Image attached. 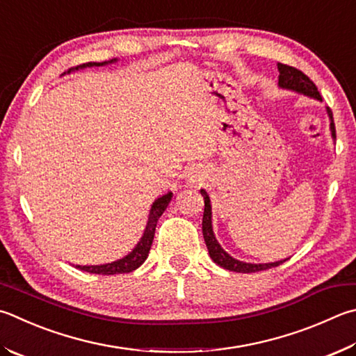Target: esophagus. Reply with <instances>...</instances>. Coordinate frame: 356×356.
I'll return each instance as SVG.
<instances>
[{
  "instance_id": "1",
  "label": "esophagus",
  "mask_w": 356,
  "mask_h": 356,
  "mask_svg": "<svg viewBox=\"0 0 356 356\" xmlns=\"http://www.w3.org/2000/svg\"><path fill=\"white\" fill-rule=\"evenodd\" d=\"M205 177H207L205 171H202V170H199V168H196V170L191 172L190 180H191L193 184H202L204 180H205Z\"/></svg>"
}]
</instances>
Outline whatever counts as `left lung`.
Instances as JSON below:
<instances>
[{
	"label": "left lung",
	"instance_id": "obj_1",
	"mask_svg": "<svg viewBox=\"0 0 356 356\" xmlns=\"http://www.w3.org/2000/svg\"><path fill=\"white\" fill-rule=\"evenodd\" d=\"M277 68H279V87L283 90H291V92L305 95L308 98H313L316 101H321L322 98L316 88L314 83L309 81V77L302 73L300 70H297L294 67L289 65H283V63H277ZM327 115L330 118V132H332V138L336 140V131H334V122H333V113L330 108L327 107ZM200 195L204 196V218H202V234H204V240L207 244V249H209V254L211 257V260L215 261L218 266H221L227 270H234V273H243V274H249V273H258V270H264L269 268H275L282 264L285 260H279V261H270V263H245L240 261L229 255L225 252L221 244L218 243L215 232H213V224H211V202L210 197L207 195L205 190H200Z\"/></svg>",
	"mask_w": 356,
	"mask_h": 356
}]
</instances>
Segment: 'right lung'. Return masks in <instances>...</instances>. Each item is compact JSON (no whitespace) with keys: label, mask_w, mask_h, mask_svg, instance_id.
<instances>
[{"label":"right lung","mask_w":356,"mask_h":356,"mask_svg":"<svg viewBox=\"0 0 356 356\" xmlns=\"http://www.w3.org/2000/svg\"><path fill=\"white\" fill-rule=\"evenodd\" d=\"M116 59L112 60H106V62H88L83 63V65H79L76 68H71L68 73H71L73 70H82V68H90V67H104L108 65V63H115ZM172 197V191H168L165 195H161L154 200L149 210V216H147V222H146V229L143 232V236L140 238V241L137 245L129 252L127 255H124L120 260H115L112 263H106V264H90V266H81V264H76L77 269L86 270V273L90 274H102V275H113V274H127L132 273L137 268H140L141 264L145 263V260L149 255V249L154 241V234H156V227H157V221L159 218L163 215V211L166 210L168 204L171 202Z\"/></svg>","instance_id":"obj_1"}]
</instances>
